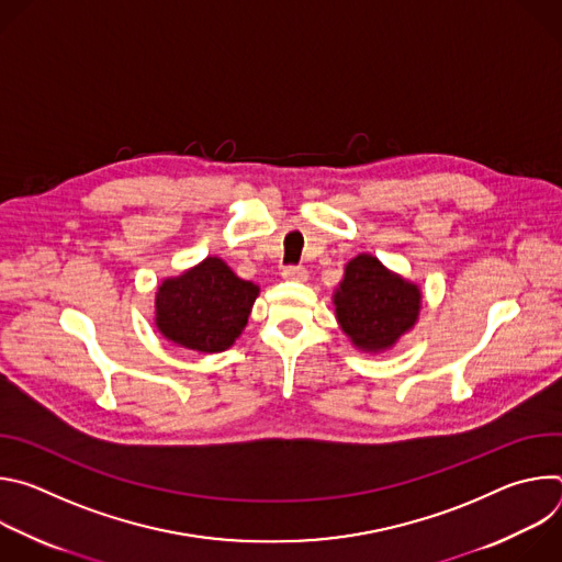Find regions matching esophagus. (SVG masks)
I'll use <instances>...</instances> for the list:
<instances>
[{"mask_svg":"<svg viewBox=\"0 0 562 562\" xmlns=\"http://www.w3.org/2000/svg\"><path fill=\"white\" fill-rule=\"evenodd\" d=\"M282 278L291 280V282H306L308 280V271L302 269V267H286L282 271Z\"/></svg>","mask_w":562,"mask_h":562,"instance_id":"esophagus-1","label":"esophagus"}]
</instances>
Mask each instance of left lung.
<instances>
[{"mask_svg":"<svg viewBox=\"0 0 562 562\" xmlns=\"http://www.w3.org/2000/svg\"><path fill=\"white\" fill-rule=\"evenodd\" d=\"M336 319L362 353H384L407 336L420 317L423 291L416 282L386 269L375 256L358 254L345 265L334 291Z\"/></svg>","mask_w":562,"mask_h":562,"instance_id":"left-lung-1","label":"left lung"}]
</instances>
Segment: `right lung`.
Instances as JSON below:
<instances>
[{"label":"right lung","instance_id":"add662e5","mask_svg":"<svg viewBox=\"0 0 562 562\" xmlns=\"http://www.w3.org/2000/svg\"><path fill=\"white\" fill-rule=\"evenodd\" d=\"M258 295V284L237 278L222 258L209 256L159 282L153 323L182 349L220 353L243 336Z\"/></svg>","mask_w":562,"mask_h":562}]
</instances>
